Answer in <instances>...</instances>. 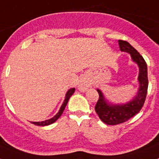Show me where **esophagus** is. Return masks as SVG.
Returning a JSON list of instances; mask_svg holds the SVG:
<instances>
[{
    "label": "esophagus",
    "instance_id": "obj_1",
    "mask_svg": "<svg viewBox=\"0 0 159 159\" xmlns=\"http://www.w3.org/2000/svg\"><path fill=\"white\" fill-rule=\"evenodd\" d=\"M88 88V83L85 82V81H81L80 85H79V89L82 91V92H85L87 90V88Z\"/></svg>",
    "mask_w": 159,
    "mask_h": 159
}]
</instances>
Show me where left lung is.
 <instances>
[{"instance_id": "1", "label": "left lung", "mask_w": 159, "mask_h": 159, "mask_svg": "<svg viewBox=\"0 0 159 159\" xmlns=\"http://www.w3.org/2000/svg\"><path fill=\"white\" fill-rule=\"evenodd\" d=\"M119 44L121 52L129 53L131 60L137 64L139 68L138 77L139 87L133 99L123 104H114L109 102L105 99L100 90L97 89L99 98L95 105V111L99 119L107 125H117L124 123L139 113L145 102L148 88L147 65L145 60L128 42L119 40Z\"/></svg>"}]
</instances>
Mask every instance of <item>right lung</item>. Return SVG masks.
I'll return each instance as SVG.
<instances>
[{
    "label": "right lung",
    "mask_w": 159,
    "mask_h": 159,
    "mask_svg": "<svg viewBox=\"0 0 159 159\" xmlns=\"http://www.w3.org/2000/svg\"><path fill=\"white\" fill-rule=\"evenodd\" d=\"M74 92H75V88H70V89L67 91V93H66L65 99H64V102H63V104L61 105V107H60L58 113H57V115L54 116V117H52V119H47V120H45V121L31 122V123H33V124H35V125H36V126H42V127H43V126H48V125H50V124H52V123H55V122L57 121V119H58L61 116V115H62L63 112H64V109H65V107L67 106V102H68V100H69L70 97H71V95L74 94Z\"/></svg>",
    "instance_id": "obj_1"
}]
</instances>
